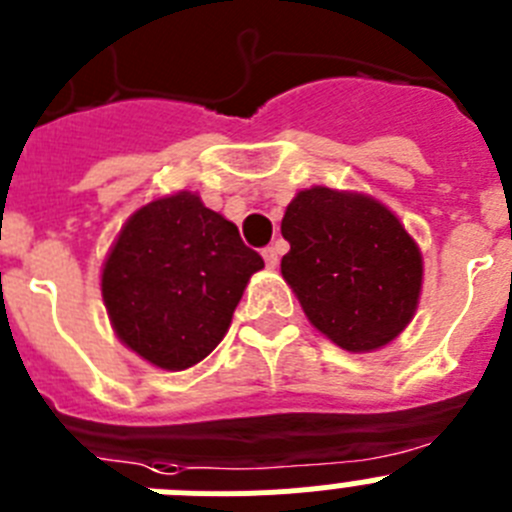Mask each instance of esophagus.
I'll list each match as a JSON object with an SVG mask.
<instances>
[{"mask_svg": "<svg viewBox=\"0 0 512 512\" xmlns=\"http://www.w3.org/2000/svg\"><path fill=\"white\" fill-rule=\"evenodd\" d=\"M264 261H266V266H269V269H274V266L279 264V251L274 246H269V248H264Z\"/></svg>", "mask_w": 512, "mask_h": 512, "instance_id": "esophagus-1", "label": "esophagus"}]
</instances>
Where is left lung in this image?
Returning a JSON list of instances; mask_svg holds the SVG:
<instances>
[{"label": "left lung", "instance_id": "1", "mask_svg": "<svg viewBox=\"0 0 512 512\" xmlns=\"http://www.w3.org/2000/svg\"><path fill=\"white\" fill-rule=\"evenodd\" d=\"M289 253L282 277L320 333L364 354L410 323L420 297L423 259L402 223L364 194L305 189L282 220Z\"/></svg>", "mask_w": 512, "mask_h": 512}]
</instances>
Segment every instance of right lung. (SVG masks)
I'll return each mask as SVG.
<instances>
[{"label":"right lung","mask_w":512,"mask_h":512,"mask_svg":"<svg viewBox=\"0 0 512 512\" xmlns=\"http://www.w3.org/2000/svg\"><path fill=\"white\" fill-rule=\"evenodd\" d=\"M264 259L230 220L179 192L140 207L102 269L115 333L151 364L182 372L223 341Z\"/></svg>","instance_id":"1"}]
</instances>
